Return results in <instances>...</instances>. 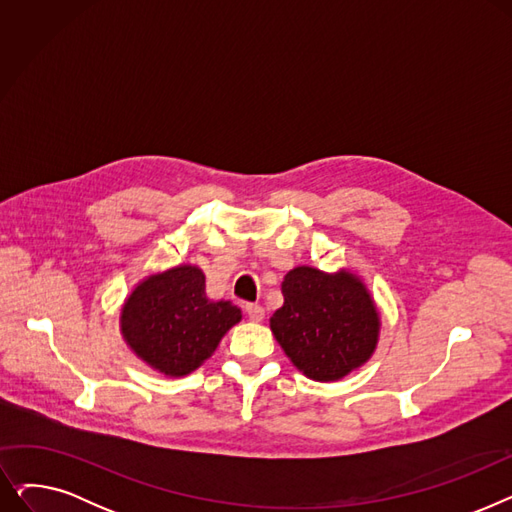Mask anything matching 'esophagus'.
<instances>
[{
	"instance_id": "34e87169",
	"label": "esophagus",
	"mask_w": 512,
	"mask_h": 512,
	"mask_svg": "<svg viewBox=\"0 0 512 512\" xmlns=\"http://www.w3.org/2000/svg\"><path fill=\"white\" fill-rule=\"evenodd\" d=\"M245 311H247V315H249V319L251 321H263V317H265V309L261 307V305H247L245 307Z\"/></svg>"
}]
</instances>
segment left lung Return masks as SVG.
Returning <instances> with one entry per match:
<instances>
[{
    "instance_id": "obj_1",
    "label": "left lung",
    "mask_w": 512,
    "mask_h": 512,
    "mask_svg": "<svg viewBox=\"0 0 512 512\" xmlns=\"http://www.w3.org/2000/svg\"><path fill=\"white\" fill-rule=\"evenodd\" d=\"M284 305L270 328L286 357L315 382H338L363 367L380 340L382 317L363 278L299 265L284 276Z\"/></svg>"
}]
</instances>
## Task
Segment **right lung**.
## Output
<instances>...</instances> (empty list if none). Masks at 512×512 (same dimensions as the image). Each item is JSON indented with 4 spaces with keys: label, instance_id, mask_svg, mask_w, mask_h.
Here are the masks:
<instances>
[{
    "label": "right lung",
    "instance_id": "obj_1",
    "mask_svg": "<svg viewBox=\"0 0 512 512\" xmlns=\"http://www.w3.org/2000/svg\"><path fill=\"white\" fill-rule=\"evenodd\" d=\"M242 319L230 301H211L193 263L145 276L120 307V334L130 351L166 378L197 371Z\"/></svg>",
    "mask_w": 512,
    "mask_h": 512
}]
</instances>
